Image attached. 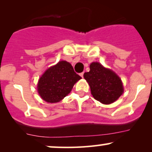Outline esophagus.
<instances>
[{"label":"esophagus","mask_w":152,"mask_h":152,"mask_svg":"<svg viewBox=\"0 0 152 152\" xmlns=\"http://www.w3.org/2000/svg\"><path fill=\"white\" fill-rule=\"evenodd\" d=\"M83 74H84V72H82V73H81V74H79V75H80V76H81L82 78H83Z\"/></svg>","instance_id":"obj_1"}]
</instances>
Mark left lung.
<instances>
[{"instance_id":"obj_1","label":"left lung","mask_w":152,"mask_h":152,"mask_svg":"<svg viewBox=\"0 0 152 152\" xmlns=\"http://www.w3.org/2000/svg\"><path fill=\"white\" fill-rule=\"evenodd\" d=\"M83 77L89 85L94 98L104 104L116 102L124 92L121 78L98 62L90 64V71L84 73Z\"/></svg>"}]
</instances>
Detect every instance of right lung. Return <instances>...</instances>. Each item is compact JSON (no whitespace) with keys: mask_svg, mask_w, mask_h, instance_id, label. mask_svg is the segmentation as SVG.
I'll list each match as a JSON object with an SVG mask.
<instances>
[{"mask_svg":"<svg viewBox=\"0 0 152 152\" xmlns=\"http://www.w3.org/2000/svg\"><path fill=\"white\" fill-rule=\"evenodd\" d=\"M81 78L70 63L61 61L48 68L38 80L37 89L41 99L48 103L61 101Z\"/></svg>","mask_w":152,"mask_h":152,"instance_id":"add662e5","label":"right lung"}]
</instances>
